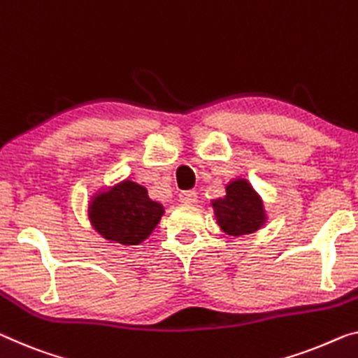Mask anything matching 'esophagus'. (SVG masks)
<instances>
[{"mask_svg": "<svg viewBox=\"0 0 358 358\" xmlns=\"http://www.w3.org/2000/svg\"><path fill=\"white\" fill-rule=\"evenodd\" d=\"M196 192L195 190H182L179 194V201L182 203H195L196 201Z\"/></svg>", "mask_w": 358, "mask_h": 358, "instance_id": "esophagus-1", "label": "esophagus"}]
</instances>
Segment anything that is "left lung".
<instances>
[{
    "label": "left lung",
    "instance_id": "obj_1",
    "mask_svg": "<svg viewBox=\"0 0 358 358\" xmlns=\"http://www.w3.org/2000/svg\"><path fill=\"white\" fill-rule=\"evenodd\" d=\"M214 217L222 232L232 236L255 234L267 221L261 195L245 178L225 185V195L211 200Z\"/></svg>",
    "mask_w": 358,
    "mask_h": 358
}]
</instances>
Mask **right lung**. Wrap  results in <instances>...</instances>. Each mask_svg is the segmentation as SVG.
<instances>
[{
    "mask_svg": "<svg viewBox=\"0 0 358 358\" xmlns=\"http://www.w3.org/2000/svg\"><path fill=\"white\" fill-rule=\"evenodd\" d=\"M164 214L162 203L148 196L144 185L124 179L92 195L87 217L92 229L110 243L139 245Z\"/></svg>",
    "mask_w": 358,
    "mask_h": 358,
    "instance_id": "right-lung-1",
    "label": "right lung"
}]
</instances>
